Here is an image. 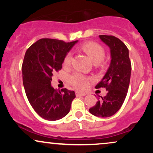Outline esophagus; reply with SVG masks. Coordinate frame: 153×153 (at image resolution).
<instances>
[{
    "instance_id": "34e87169",
    "label": "esophagus",
    "mask_w": 153,
    "mask_h": 153,
    "mask_svg": "<svg viewBox=\"0 0 153 153\" xmlns=\"http://www.w3.org/2000/svg\"><path fill=\"white\" fill-rule=\"evenodd\" d=\"M75 94H76L77 96H86L87 94L86 93H82V92H78V91H76L75 92Z\"/></svg>"
}]
</instances>
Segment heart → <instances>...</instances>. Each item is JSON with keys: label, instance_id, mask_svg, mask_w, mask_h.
<instances>
[{"label": "heart", "instance_id": "b5f03b06", "mask_svg": "<svg viewBox=\"0 0 153 153\" xmlns=\"http://www.w3.org/2000/svg\"><path fill=\"white\" fill-rule=\"evenodd\" d=\"M80 48L88 54V56L95 64L101 62L104 58L106 54L103 47L99 44L94 42H87L83 43L80 46ZM71 60L72 54L71 53H68L63 60V65L65 67L69 66ZM69 81L70 83L75 88L79 90H85L88 86L90 78H87L86 76L80 73H75L70 77Z\"/></svg>", "mask_w": 153, "mask_h": 153}]
</instances>
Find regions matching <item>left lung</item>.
<instances>
[{
    "mask_svg": "<svg viewBox=\"0 0 153 153\" xmlns=\"http://www.w3.org/2000/svg\"><path fill=\"white\" fill-rule=\"evenodd\" d=\"M99 37L109 47L111 61L102 80L96 85V88H106L107 94L99 98L89 111L96 117H109L118 111L127 96L131 65L129 50L119 38L112 35H99Z\"/></svg>",
    "mask_w": 153,
    "mask_h": 153,
    "instance_id": "1",
    "label": "left lung"
}]
</instances>
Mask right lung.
<instances>
[{
  "mask_svg": "<svg viewBox=\"0 0 153 153\" xmlns=\"http://www.w3.org/2000/svg\"><path fill=\"white\" fill-rule=\"evenodd\" d=\"M77 42L41 39L31 45L24 55L22 70L26 95L34 110L46 120H58L71 110L74 91L54 89L51 82L54 73L62 69L67 52Z\"/></svg>",
  "mask_w": 153,
  "mask_h": 153,
  "instance_id": "1",
  "label": "right lung"
}]
</instances>
